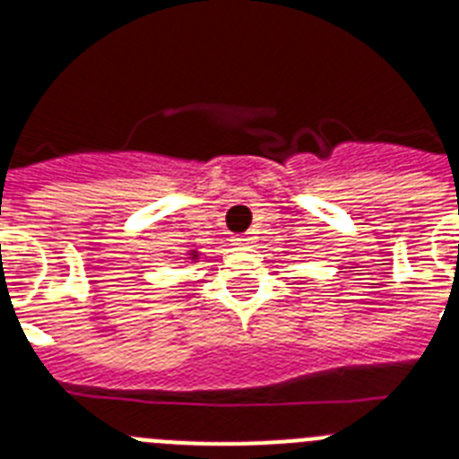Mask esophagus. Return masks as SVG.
I'll return each mask as SVG.
<instances>
[{
	"instance_id": "34e87169",
	"label": "esophagus",
	"mask_w": 459,
	"mask_h": 459,
	"mask_svg": "<svg viewBox=\"0 0 459 459\" xmlns=\"http://www.w3.org/2000/svg\"><path fill=\"white\" fill-rule=\"evenodd\" d=\"M233 240H236V245H242V247H249V245H254V240H256V238H254L252 233H242V236H236V238H233Z\"/></svg>"
}]
</instances>
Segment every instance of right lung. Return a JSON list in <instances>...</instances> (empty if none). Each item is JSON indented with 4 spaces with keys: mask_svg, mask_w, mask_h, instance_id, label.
Here are the masks:
<instances>
[{
    "mask_svg": "<svg viewBox=\"0 0 459 459\" xmlns=\"http://www.w3.org/2000/svg\"><path fill=\"white\" fill-rule=\"evenodd\" d=\"M198 256H200V254L195 252V249H191V252L186 254V259H191V261H195V259H198Z\"/></svg>",
    "mask_w": 459,
    "mask_h": 459,
    "instance_id": "add662e5",
    "label": "right lung"
}]
</instances>
